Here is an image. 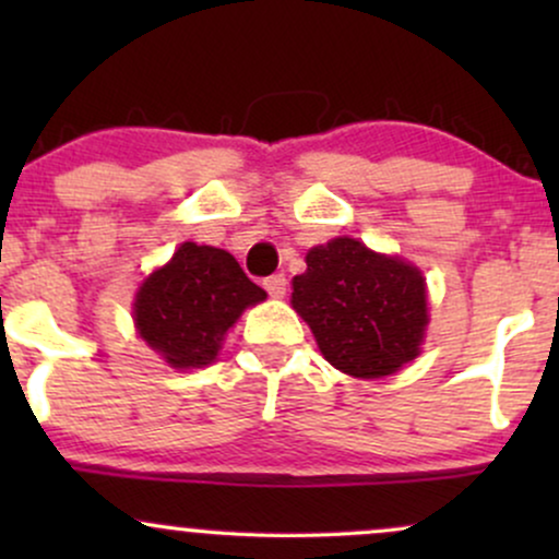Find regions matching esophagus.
Masks as SVG:
<instances>
[{
  "label": "esophagus",
  "instance_id": "obj_1",
  "mask_svg": "<svg viewBox=\"0 0 559 559\" xmlns=\"http://www.w3.org/2000/svg\"><path fill=\"white\" fill-rule=\"evenodd\" d=\"M262 286H265V292L271 294V297H284L286 294V275L284 273H275V275H267L265 281H262Z\"/></svg>",
  "mask_w": 559,
  "mask_h": 559
}]
</instances>
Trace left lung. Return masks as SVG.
I'll use <instances>...</instances> for the list:
<instances>
[{
	"label": "left lung",
	"instance_id": "8db88e82",
	"mask_svg": "<svg viewBox=\"0 0 559 559\" xmlns=\"http://www.w3.org/2000/svg\"><path fill=\"white\" fill-rule=\"evenodd\" d=\"M292 305L325 360L355 378L391 376L415 360L428 325L418 267L370 252L349 236L307 252Z\"/></svg>",
	"mask_w": 559,
	"mask_h": 559
}]
</instances>
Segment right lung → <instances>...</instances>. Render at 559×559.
<instances>
[{
	"mask_svg": "<svg viewBox=\"0 0 559 559\" xmlns=\"http://www.w3.org/2000/svg\"><path fill=\"white\" fill-rule=\"evenodd\" d=\"M265 297L228 252L186 241L141 284L133 320L173 368H202L215 360L236 318Z\"/></svg>",
	"mask_w": 559,
	"mask_h": 559,
	"instance_id": "obj_1",
	"label": "right lung"
}]
</instances>
